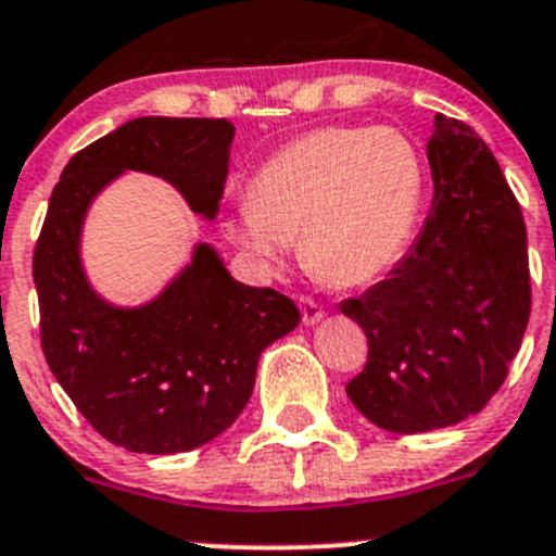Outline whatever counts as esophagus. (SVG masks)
<instances>
[{"label":"esophagus","instance_id":"34e87169","mask_svg":"<svg viewBox=\"0 0 556 556\" xmlns=\"http://www.w3.org/2000/svg\"><path fill=\"white\" fill-rule=\"evenodd\" d=\"M299 309H301V317H304L306 326H315V323H320L323 315H326V309H323V306L317 304L312 295H301Z\"/></svg>","mask_w":556,"mask_h":556}]
</instances>
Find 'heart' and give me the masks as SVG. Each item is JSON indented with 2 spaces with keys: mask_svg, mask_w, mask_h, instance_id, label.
<instances>
[{
  "mask_svg": "<svg viewBox=\"0 0 556 556\" xmlns=\"http://www.w3.org/2000/svg\"><path fill=\"white\" fill-rule=\"evenodd\" d=\"M427 203V163L396 127H323L279 149L225 223L274 271L301 236L304 263L342 288L366 285L407 252Z\"/></svg>",
  "mask_w": 556,
  "mask_h": 556,
  "instance_id": "b5f03b06",
  "label": "heart"
}]
</instances>
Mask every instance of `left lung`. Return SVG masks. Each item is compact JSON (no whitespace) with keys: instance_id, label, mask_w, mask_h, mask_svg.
Segmentation results:
<instances>
[{"instance_id":"left-lung-1","label":"left lung","mask_w":556,"mask_h":556,"mask_svg":"<svg viewBox=\"0 0 556 556\" xmlns=\"http://www.w3.org/2000/svg\"><path fill=\"white\" fill-rule=\"evenodd\" d=\"M434 201L388 279L339 309L369 355L348 396L375 427L432 432L486 407L530 320L527 228L497 160L459 118L434 116Z\"/></svg>"}]
</instances>
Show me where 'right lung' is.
I'll use <instances>...</instances> for the list:
<instances>
[{
  "label": "right lung",
  "instance_id": "add662e5",
  "mask_svg": "<svg viewBox=\"0 0 556 556\" xmlns=\"http://www.w3.org/2000/svg\"><path fill=\"white\" fill-rule=\"evenodd\" d=\"M233 132L228 118H132L80 149L51 192L31 261L42 355L86 421L132 454L223 434L250 402L263 350L301 320L288 295L236 282L208 244L138 309L102 301L80 268L86 208L124 170L163 176L192 212L217 217Z\"/></svg>",
  "mask_w": 556,
  "mask_h": 556
}]
</instances>
